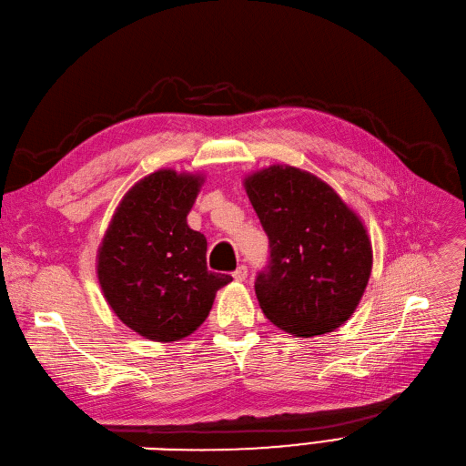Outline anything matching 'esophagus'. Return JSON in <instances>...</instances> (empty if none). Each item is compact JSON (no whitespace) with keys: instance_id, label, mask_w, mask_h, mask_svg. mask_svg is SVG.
Wrapping results in <instances>:
<instances>
[{"instance_id":"esophagus-1","label":"esophagus","mask_w":466,"mask_h":466,"mask_svg":"<svg viewBox=\"0 0 466 466\" xmlns=\"http://www.w3.org/2000/svg\"><path fill=\"white\" fill-rule=\"evenodd\" d=\"M232 276H234L236 281H246L248 279V267H244V265L238 267V270Z\"/></svg>"}]
</instances>
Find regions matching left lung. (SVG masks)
<instances>
[{
	"label": "left lung",
	"instance_id": "obj_1",
	"mask_svg": "<svg viewBox=\"0 0 466 466\" xmlns=\"http://www.w3.org/2000/svg\"><path fill=\"white\" fill-rule=\"evenodd\" d=\"M270 262L255 281L258 307L295 337L335 331L358 309L373 268L361 217L326 180L286 164L244 177Z\"/></svg>",
	"mask_w": 466,
	"mask_h": 466
}]
</instances>
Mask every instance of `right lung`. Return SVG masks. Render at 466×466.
I'll return each instance as SVG.
<instances>
[{"instance_id":"1","label":"right lung","mask_w":466,"mask_h":466,"mask_svg":"<svg viewBox=\"0 0 466 466\" xmlns=\"http://www.w3.org/2000/svg\"><path fill=\"white\" fill-rule=\"evenodd\" d=\"M204 173L157 169L121 198L96 251V278L108 307L137 335L173 342L209 316L232 276L208 270V239L187 217Z\"/></svg>"}]
</instances>
